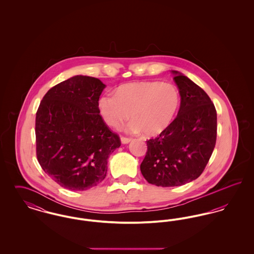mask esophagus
<instances>
[{"label":"esophagus","mask_w":254,"mask_h":254,"mask_svg":"<svg viewBox=\"0 0 254 254\" xmlns=\"http://www.w3.org/2000/svg\"><path fill=\"white\" fill-rule=\"evenodd\" d=\"M130 141H131L130 138H127V137H125V136H122L121 137L122 144H128Z\"/></svg>","instance_id":"34e87169"}]
</instances>
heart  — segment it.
<instances>
[{
    "mask_svg": "<svg viewBox=\"0 0 254 254\" xmlns=\"http://www.w3.org/2000/svg\"><path fill=\"white\" fill-rule=\"evenodd\" d=\"M181 104L177 87L169 83L137 82L122 85L115 93L100 97L98 109L104 121L119 127L130 117L129 132L156 136L174 120Z\"/></svg>",
    "mask_w": 254,
    "mask_h": 254,
    "instance_id": "b5f03b06",
    "label": "heart"
}]
</instances>
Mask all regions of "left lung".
<instances>
[{
  "instance_id": "8db88e82",
  "label": "left lung",
  "mask_w": 254,
  "mask_h": 254,
  "mask_svg": "<svg viewBox=\"0 0 254 254\" xmlns=\"http://www.w3.org/2000/svg\"><path fill=\"white\" fill-rule=\"evenodd\" d=\"M181 96L177 117L156 138L146 141L140 166L145 180L157 187H178L197 179L209 161L217 137V113L205 91L173 70Z\"/></svg>"
}]
</instances>
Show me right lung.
I'll list each match as a JSON object with an SVG mask.
<instances>
[{
  "label": "right lung",
  "mask_w": 254,
  "mask_h": 254,
  "mask_svg": "<svg viewBox=\"0 0 254 254\" xmlns=\"http://www.w3.org/2000/svg\"><path fill=\"white\" fill-rule=\"evenodd\" d=\"M105 87L94 77L74 76L51 87L37 110L38 162L66 190L99 185L107 176L109 155L121 145L98 109Z\"/></svg>",
  "instance_id": "add662e5"
}]
</instances>
